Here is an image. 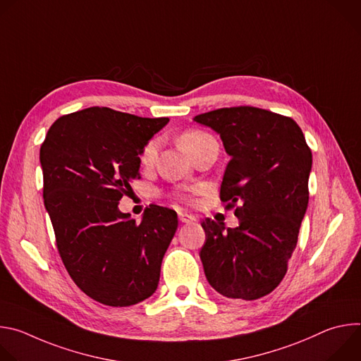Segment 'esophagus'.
Masks as SVG:
<instances>
[{
    "mask_svg": "<svg viewBox=\"0 0 361 361\" xmlns=\"http://www.w3.org/2000/svg\"><path fill=\"white\" fill-rule=\"evenodd\" d=\"M178 219H180L181 223H191V221L195 220L192 216H190L187 213H178Z\"/></svg>",
    "mask_w": 361,
    "mask_h": 361,
    "instance_id": "esophagus-1",
    "label": "esophagus"
}]
</instances>
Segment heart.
Segmentation results:
<instances>
[{
    "label": "heart",
    "instance_id": "heart-1",
    "mask_svg": "<svg viewBox=\"0 0 361 361\" xmlns=\"http://www.w3.org/2000/svg\"><path fill=\"white\" fill-rule=\"evenodd\" d=\"M213 140L214 138L212 134L205 133L202 130H188L180 137V144L190 154V156H192V154L195 151H198L204 144H207L209 141H213ZM159 148H160L159 138H151L148 142H145V145L142 147V149L140 152L141 166L149 167L154 161H156ZM181 198H184V197H181Z\"/></svg>",
    "mask_w": 361,
    "mask_h": 361
}]
</instances>
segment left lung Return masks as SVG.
<instances>
[{
	"label": "left lung",
	"instance_id": "1",
	"mask_svg": "<svg viewBox=\"0 0 361 361\" xmlns=\"http://www.w3.org/2000/svg\"><path fill=\"white\" fill-rule=\"evenodd\" d=\"M223 140L231 160L220 198L240 226L201 221L200 251L210 286L228 298L257 300L284 279L308 204L313 156L297 123L263 109L240 106L194 117Z\"/></svg>",
	"mask_w": 361,
	"mask_h": 361
}]
</instances>
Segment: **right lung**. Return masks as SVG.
I'll use <instances>...</instances> for the list:
<instances>
[{
    "label": "right lung",
    "instance_id": "1",
    "mask_svg": "<svg viewBox=\"0 0 361 361\" xmlns=\"http://www.w3.org/2000/svg\"><path fill=\"white\" fill-rule=\"evenodd\" d=\"M167 123L90 107L60 117L41 144L44 205L60 257L78 288L101 304L127 307L157 290L177 213L149 204L135 223L118 201L140 178L142 147Z\"/></svg>",
    "mask_w": 361,
    "mask_h": 361
}]
</instances>
